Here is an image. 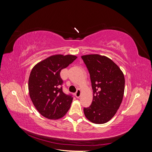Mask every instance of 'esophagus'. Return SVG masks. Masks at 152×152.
<instances>
[{
  "label": "esophagus",
  "instance_id": "esophagus-1",
  "mask_svg": "<svg viewBox=\"0 0 152 152\" xmlns=\"http://www.w3.org/2000/svg\"><path fill=\"white\" fill-rule=\"evenodd\" d=\"M80 94H81L80 90V89H77V91H76V93H75V96H76L77 98H79L80 96Z\"/></svg>",
  "mask_w": 152,
  "mask_h": 152
}]
</instances>
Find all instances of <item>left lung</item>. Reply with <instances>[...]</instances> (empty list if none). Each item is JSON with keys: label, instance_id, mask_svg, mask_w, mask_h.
<instances>
[{"label": "left lung", "instance_id": "8db88e82", "mask_svg": "<svg viewBox=\"0 0 152 152\" xmlns=\"http://www.w3.org/2000/svg\"><path fill=\"white\" fill-rule=\"evenodd\" d=\"M89 71L93 99L84 108L86 117L98 124L109 121L122 103L125 87L122 72L112 59L99 54L81 56Z\"/></svg>", "mask_w": 152, "mask_h": 152}]
</instances>
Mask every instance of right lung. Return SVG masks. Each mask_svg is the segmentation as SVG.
Instances as JSON below:
<instances>
[{
    "instance_id": "obj_1",
    "label": "right lung",
    "mask_w": 152,
    "mask_h": 152,
    "mask_svg": "<svg viewBox=\"0 0 152 152\" xmlns=\"http://www.w3.org/2000/svg\"><path fill=\"white\" fill-rule=\"evenodd\" d=\"M76 58L73 55H53L32 68L28 79L30 97L37 111L44 117L59 119L70 108L73 97L63 93L60 72Z\"/></svg>"
}]
</instances>
